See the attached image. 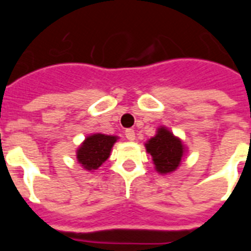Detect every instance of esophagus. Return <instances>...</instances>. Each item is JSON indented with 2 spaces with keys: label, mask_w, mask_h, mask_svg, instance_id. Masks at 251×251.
Wrapping results in <instances>:
<instances>
[{
  "label": "esophagus",
  "mask_w": 251,
  "mask_h": 251,
  "mask_svg": "<svg viewBox=\"0 0 251 251\" xmlns=\"http://www.w3.org/2000/svg\"><path fill=\"white\" fill-rule=\"evenodd\" d=\"M126 137H127V139H129V141H134L136 139V133H134V130L130 129V128H128V129H126Z\"/></svg>",
  "instance_id": "obj_1"
}]
</instances>
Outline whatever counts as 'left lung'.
Returning <instances> with one entry per match:
<instances>
[{"instance_id": "obj_1", "label": "left lung", "mask_w": 251, "mask_h": 251, "mask_svg": "<svg viewBox=\"0 0 251 251\" xmlns=\"http://www.w3.org/2000/svg\"><path fill=\"white\" fill-rule=\"evenodd\" d=\"M146 150L152 156L157 172L167 175L177 170L185 154V146L166 127H159L156 136L146 143Z\"/></svg>"}]
</instances>
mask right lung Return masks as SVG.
I'll use <instances>...</instances> for the list:
<instances>
[{"label": "right lung", "mask_w": 251, "mask_h": 251, "mask_svg": "<svg viewBox=\"0 0 251 251\" xmlns=\"http://www.w3.org/2000/svg\"><path fill=\"white\" fill-rule=\"evenodd\" d=\"M118 137L106 136L101 133H95L86 137L85 141L76 151L77 162L86 171L98 170L106 159L109 158L110 151Z\"/></svg>", "instance_id": "1"}]
</instances>
